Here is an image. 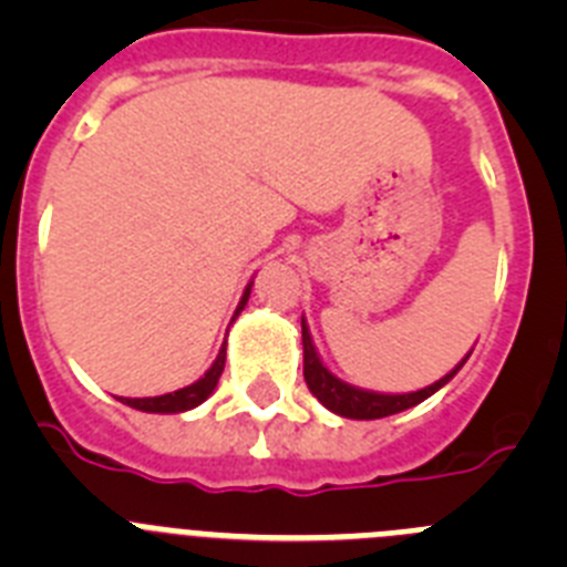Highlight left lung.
<instances>
[{
  "instance_id": "1",
  "label": "left lung",
  "mask_w": 567,
  "mask_h": 567,
  "mask_svg": "<svg viewBox=\"0 0 567 567\" xmlns=\"http://www.w3.org/2000/svg\"><path fill=\"white\" fill-rule=\"evenodd\" d=\"M300 329H303V378H307L309 392L320 400V403L327 405L329 412L340 414V417H352V420H380L389 417V414L405 412V409H412V405L423 403L425 398H432L437 389H443L454 374L460 372V365L454 372H449L445 378H440L437 383L425 385L420 392H409V394H378V392H365V389H354V385L343 383V380L334 378L329 372L327 365L320 363L318 352H315L312 338H309L307 320H300Z\"/></svg>"
}]
</instances>
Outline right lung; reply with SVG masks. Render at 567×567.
<instances>
[{"mask_svg": "<svg viewBox=\"0 0 567 567\" xmlns=\"http://www.w3.org/2000/svg\"><path fill=\"white\" fill-rule=\"evenodd\" d=\"M249 289H252V284H249V287L244 289V298H240V303H238V309H235V315H240V309L247 307ZM224 360H227V346H221V352H218L215 363L207 369V374L195 380L193 385H184V389H178V392L162 394V398H122V403H127L130 409H138V412H150V414H178V412H187V409H195V405H202L204 400H207L209 394L215 392V385H218V378H221V372H224Z\"/></svg>", "mask_w": 567, "mask_h": 567, "instance_id": "add662e5", "label": "right lung"}]
</instances>
